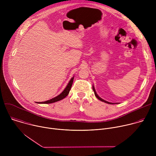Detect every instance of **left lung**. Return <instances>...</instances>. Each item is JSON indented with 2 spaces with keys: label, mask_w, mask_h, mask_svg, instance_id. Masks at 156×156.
<instances>
[{
  "label": "left lung",
  "mask_w": 156,
  "mask_h": 156,
  "mask_svg": "<svg viewBox=\"0 0 156 156\" xmlns=\"http://www.w3.org/2000/svg\"><path fill=\"white\" fill-rule=\"evenodd\" d=\"M93 91H94V94H95V96H96V97L98 99H99L100 101H102V102H105V103H107V104H112L113 103H111V102H107V101H104V100H103L102 99H101L98 94H97V93H96V90H95V89H94V86H93Z\"/></svg>",
  "instance_id": "8db88e82"
}]
</instances>
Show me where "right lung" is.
<instances>
[{"label": "right lung", "instance_id": "obj_1", "mask_svg": "<svg viewBox=\"0 0 156 156\" xmlns=\"http://www.w3.org/2000/svg\"><path fill=\"white\" fill-rule=\"evenodd\" d=\"M73 79H74V77L72 78V79L70 80V81H69L68 85L66 86V87H65V90H63V91L60 94H59L58 96H57V97L52 99H50L49 101H45V102H37V103H39V104H51V103H54V102H57V101H59L63 99H64L66 96H67V95L69 94V92H70V89L72 87V84H73Z\"/></svg>", "mask_w": 156, "mask_h": 156}]
</instances>
